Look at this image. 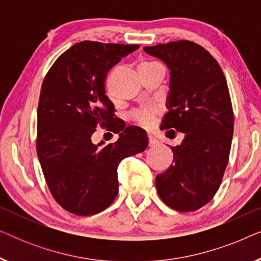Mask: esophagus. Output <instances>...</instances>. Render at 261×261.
I'll use <instances>...</instances> for the list:
<instances>
[{
    "instance_id": "obj_1",
    "label": "esophagus",
    "mask_w": 261,
    "mask_h": 261,
    "mask_svg": "<svg viewBox=\"0 0 261 261\" xmlns=\"http://www.w3.org/2000/svg\"><path fill=\"white\" fill-rule=\"evenodd\" d=\"M158 145V140L155 138H153L152 135H148V146L149 147H154V146Z\"/></svg>"
}]
</instances>
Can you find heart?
<instances>
[{
  "label": "heart",
  "mask_w": 261,
  "mask_h": 261,
  "mask_svg": "<svg viewBox=\"0 0 261 261\" xmlns=\"http://www.w3.org/2000/svg\"><path fill=\"white\" fill-rule=\"evenodd\" d=\"M156 64H159V63L151 62V60H144V62H141L140 64H139L138 70L140 71V70L148 69V67L156 65ZM155 115H156V110L155 109L144 108V109L134 110V112L130 114V119L133 120L135 123L140 124V126H142V127H148V126H151V124H152Z\"/></svg>",
  "instance_id": "b5f03b06"
}]
</instances>
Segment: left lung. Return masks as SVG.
Wrapping results in <instances>:
<instances>
[{
  "mask_svg": "<svg viewBox=\"0 0 261 261\" xmlns=\"http://www.w3.org/2000/svg\"><path fill=\"white\" fill-rule=\"evenodd\" d=\"M144 49L171 73L169 112L160 128L184 133L172 147V165L155 177L156 191L170 208L195 212L215 196L229 159L234 115L226 77L216 59L192 41Z\"/></svg>",
  "mask_w": 261,
  "mask_h": 261,
  "instance_id": "left-lung-1",
  "label": "left lung"
}]
</instances>
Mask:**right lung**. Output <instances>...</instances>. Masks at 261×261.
<instances>
[{
  "instance_id": "right-lung-1",
  "label": "right lung",
  "mask_w": 261,
  "mask_h": 261,
  "mask_svg": "<svg viewBox=\"0 0 261 261\" xmlns=\"http://www.w3.org/2000/svg\"><path fill=\"white\" fill-rule=\"evenodd\" d=\"M139 45L82 41L59 56L42 82L38 106L37 153L57 203L78 216L97 214L119 192L121 160L145 151L148 139L139 127L115 121L106 95L107 73ZM120 133L113 144L94 145L95 128Z\"/></svg>"
}]
</instances>
